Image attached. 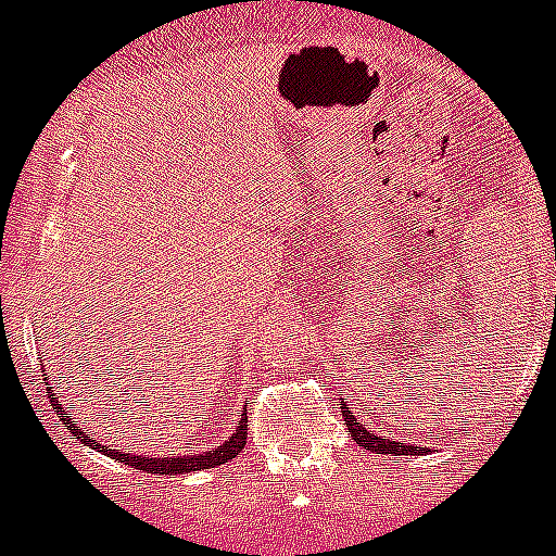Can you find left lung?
I'll list each match as a JSON object with an SVG mask.
<instances>
[{
  "label": "left lung",
  "mask_w": 556,
  "mask_h": 556,
  "mask_svg": "<svg viewBox=\"0 0 556 556\" xmlns=\"http://www.w3.org/2000/svg\"><path fill=\"white\" fill-rule=\"evenodd\" d=\"M341 419L348 425V432L353 435L355 444L375 452V455H421V452H427V446L421 444H402L391 432L383 435V427H371V421H361L344 402H341Z\"/></svg>",
  "instance_id": "8db88e82"
}]
</instances>
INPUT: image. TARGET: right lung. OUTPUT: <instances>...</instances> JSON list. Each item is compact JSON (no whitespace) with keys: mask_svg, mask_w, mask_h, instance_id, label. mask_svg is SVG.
<instances>
[{"mask_svg":"<svg viewBox=\"0 0 556 556\" xmlns=\"http://www.w3.org/2000/svg\"><path fill=\"white\" fill-rule=\"evenodd\" d=\"M49 396H52L54 407H58L60 419H63L65 425H71V416L65 414L63 407H60L58 396L52 394V386H49ZM76 438H81V441L93 446V450L104 452V455L112 457V460L126 463V466L140 468V471H149V475H190V471H201V468H215V466H220V463H228L231 457H237L239 452L244 450V438H248V414H242L237 430L228 435V441H223V444L215 446V450L190 452V455H170V457L131 455V452H121V450H112V446L99 444V441H93V438H90L85 430H76Z\"/></svg>","mask_w":556,"mask_h":556,"instance_id":"add662e5","label":"right lung"}]
</instances>
